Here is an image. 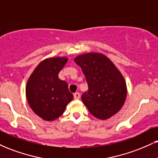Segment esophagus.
I'll return each mask as SVG.
<instances>
[{"instance_id":"1","label":"esophagus","mask_w":158,"mask_h":158,"mask_svg":"<svg viewBox=\"0 0 158 158\" xmlns=\"http://www.w3.org/2000/svg\"><path fill=\"white\" fill-rule=\"evenodd\" d=\"M73 96L75 99H79V98H80V94H79V93H75V94H73Z\"/></svg>"}]
</instances>
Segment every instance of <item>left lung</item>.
Returning a JSON list of instances; mask_svg holds the SVG:
<instances>
[{
  "mask_svg": "<svg viewBox=\"0 0 158 158\" xmlns=\"http://www.w3.org/2000/svg\"><path fill=\"white\" fill-rule=\"evenodd\" d=\"M74 62L80 66L88 85L81 100L89 112L101 120L117 113L127 97V85L123 76L104 54L87 53L79 55Z\"/></svg>",
  "mask_w": 158,
  "mask_h": 158,
  "instance_id": "1",
  "label": "left lung"
}]
</instances>
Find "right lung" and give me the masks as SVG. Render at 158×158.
<instances>
[{
	"instance_id": "1",
	"label": "right lung",
	"mask_w": 158,
	"mask_h": 158,
	"mask_svg": "<svg viewBox=\"0 0 158 158\" xmlns=\"http://www.w3.org/2000/svg\"><path fill=\"white\" fill-rule=\"evenodd\" d=\"M68 62L65 57L48 58L35 68L26 85V98L31 110L45 121H54L63 114L73 98L65 81L58 74Z\"/></svg>"
}]
</instances>
